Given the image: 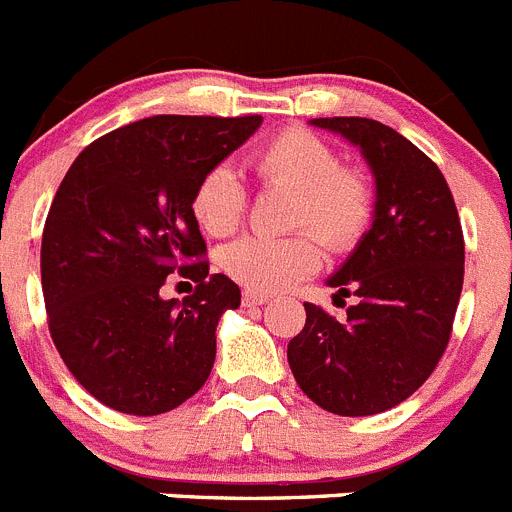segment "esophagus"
I'll use <instances>...</instances> for the list:
<instances>
[{
  "instance_id": "esophagus-1",
  "label": "esophagus",
  "mask_w": 512,
  "mask_h": 512,
  "mask_svg": "<svg viewBox=\"0 0 512 512\" xmlns=\"http://www.w3.org/2000/svg\"><path fill=\"white\" fill-rule=\"evenodd\" d=\"M269 302V294L259 292H243V307H261V304Z\"/></svg>"
}]
</instances>
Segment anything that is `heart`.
<instances>
[{
    "mask_svg": "<svg viewBox=\"0 0 512 512\" xmlns=\"http://www.w3.org/2000/svg\"><path fill=\"white\" fill-rule=\"evenodd\" d=\"M251 167L269 187L292 192L289 225L312 228L332 251L358 246L373 220V190L358 170L337 167L330 144L307 129H284L251 154ZM192 218L208 236H231L246 213V187L228 164H215L192 190ZM313 233L287 238L246 236L225 246L220 266L248 292H281L322 264Z\"/></svg>",
    "mask_w": 512,
    "mask_h": 512,
    "instance_id": "obj_1",
    "label": "heart"
}]
</instances>
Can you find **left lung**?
<instances>
[{
  "mask_svg": "<svg viewBox=\"0 0 512 512\" xmlns=\"http://www.w3.org/2000/svg\"><path fill=\"white\" fill-rule=\"evenodd\" d=\"M360 149L375 177L370 231L327 279L358 297L337 322L304 304L287 348L299 388L337 416L393 409L434 373L452 335L464 281V238L439 167L396 129L360 116L312 119Z\"/></svg>",
  "mask_w": 512,
  "mask_h": 512,
  "instance_id": "1",
  "label": "left lung"
}]
</instances>
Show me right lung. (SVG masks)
I'll use <instances>...</instances> for the list:
<instances>
[{
  "label": "right lung",
  "mask_w": 512,
  "mask_h": 512,
  "mask_svg": "<svg viewBox=\"0 0 512 512\" xmlns=\"http://www.w3.org/2000/svg\"><path fill=\"white\" fill-rule=\"evenodd\" d=\"M261 121L152 116L103 134L65 172L42 231V297L60 358L109 409L157 416L208 381L215 327L241 289L208 274L192 190ZM175 270L199 284L182 303L158 294Z\"/></svg>",
  "instance_id": "obj_1"
}]
</instances>
